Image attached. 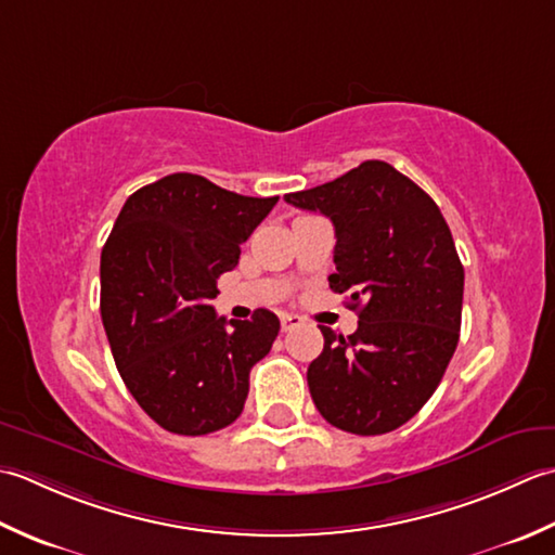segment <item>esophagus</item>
Wrapping results in <instances>:
<instances>
[{
    "label": "esophagus",
    "instance_id": "esophagus-1",
    "mask_svg": "<svg viewBox=\"0 0 555 555\" xmlns=\"http://www.w3.org/2000/svg\"><path fill=\"white\" fill-rule=\"evenodd\" d=\"M304 321H301V315H297V313H285L282 315V331H294V327H299Z\"/></svg>",
    "mask_w": 555,
    "mask_h": 555
}]
</instances>
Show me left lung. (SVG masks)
<instances>
[{
	"label": "left lung",
	"instance_id": "left-lung-1",
	"mask_svg": "<svg viewBox=\"0 0 555 555\" xmlns=\"http://www.w3.org/2000/svg\"><path fill=\"white\" fill-rule=\"evenodd\" d=\"M335 228L331 289L359 315L352 335L319 325L307 371L315 410L357 436L410 422L438 388L460 340L465 268L434 198L383 160L287 194Z\"/></svg>",
	"mask_w": 555,
	"mask_h": 555
}]
</instances>
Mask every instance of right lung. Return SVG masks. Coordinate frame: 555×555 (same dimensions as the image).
Here are the masks:
<instances>
[{
	"label": "right lung",
	"instance_id": "1",
	"mask_svg": "<svg viewBox=\"0 0 555 555\" xmlns=\"http://www.w3.org/2000/svg\"><path fill=\"white\" fill-rule=\"evenodd\" d=\"M278 196L254 198L177 172L135 191L100 256V315L141 410L165 431L206 436L242 414L248 373L273 347L280 321L215 313L218 278Z\"/></svg>",
	"mask_w": 555,
	"mask_h": 555
}]
</instances>
